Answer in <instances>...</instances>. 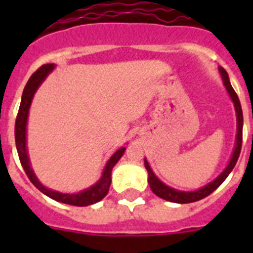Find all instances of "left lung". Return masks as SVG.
<instances>
[{"mask_svg": "<svg viewBox=\"0 0 253 253\" xmlns=\"http://www.w3.org/2000/svg\"><path fill=\"white\" fill-rule=\"evenodd\" d=\"M220 73H222V79H223L224 86L227 89L228 94L231 95L232 101H234V105H235L236 110V117H238V135H236V146L235 151L232 154V158L228 163L227 168L224 169L223 172L220 173L219 177H216L215 180L210 182L209 185L204 186V188L198 189L196 192H178V190H174V189L169 188L166 184H163L162 181L159 180L158 177L155 176L154 172L151 170L150 166L147 160H144V166H146L147 172H148V182H150L151 190L156 194L158 197L163 198V200L170 201V202H176V204H190V202H196V201H200L205 197H208L209 194H211L214 190H215L218 186H219L222 182H223L227 176L230 174L234 167H235L238 159H239L240 151H242V142H243V111H242V105H240V101L238 98V94L234 90V87L230 84V80H228L227 72L224 71L223 68L219 69Z\"/></svg>", "mask_w": 253, "mask_h": 253, "instance_id": "obj_1", "label": "left lung"}]
</instances>
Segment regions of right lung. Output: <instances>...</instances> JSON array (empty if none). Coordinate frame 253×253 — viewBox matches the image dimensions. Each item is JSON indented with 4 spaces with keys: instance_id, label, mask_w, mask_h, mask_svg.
<instances>
[{
    "instance_id": "1",
    "label": "right lung",
    "mask_w": 253,
    "mask_h": 253,
    "mask_svg": "<svg viewBox=\"0 0 253 253\" xmlns=\"http://www.w3.org/2000/svg\"><path fill=\"white\" fill-rule=\"evenodd\" d=\"M53 69L52 64L42 65L41 68H38L35 72L33 73V76L30 77V80L27 81L25 89H23V94H22L21 106L18 110L17 119H15V146H17L18 156L21 160V164L25 169L26 174L29 177V180L35 185V188H38L42 193H44L45 196H48L49 198H52L55 201L63 202L67 205H73V206H87V205H93L95 202H98L106 196L109 192L111 184V169L117 164L119 159L122 158V155L125 154V147L119 148L110 160L107 162L103 174L101 177V180L91 186L90 189H86L84 192L79 193V194H63V193L53 192L49 189L44 188L43 185L38 181V178L34 174L33 169L30 167L29 158H27V151H26V123H27V115H29V109L31 105V99L34 97V93L37 91L38 86L42 84V81L44 80L47 75Z\"/></svg>"
}]
</instances>
